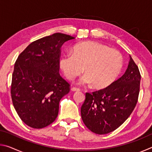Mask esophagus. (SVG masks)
Instances as JSON below:
<instances>
[{"label": "esophagus", "instance_id": "1", "mask_svg": "<svg viewBox=\"0 0 152 152\" xmlns=\"http://www.w3.org/2000/svg\"><path fill=\"white\" fill-rule=\"evenodd\" d=\"M71 90L72 91H80V89L79 88H76V87H72V88H71Z\"/></svg>", "mask_w": 152, "mask_h": 152}]
</instances>
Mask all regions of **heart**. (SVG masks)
<instances>
[{
  "mask_svg": "<svg viewBox=\"0 0 152 152\" xmlns=\"http://www.w3.org/2000/svg\"><path fill=\"white\" fill-rule=\"evenodd\" d=\"M122 56L119 51L95 42L78 43L73 47L72 54L61 56L60 66L64 75L73 80L86 72L79 80L80 84H91L104 88L115 81L122 70Z\"/></svg>",
  "mask_w": 152,
  "mask_h": 152,
  "instance_id": "obj_1",
  "label": "heart"
}]
</instances>
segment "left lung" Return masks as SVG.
Instances as JSON below:
<instances>
[{
  "instance_id": "1",
  "label": "left lung",
  "mask_w": 152,
  "mask_h": 152,
  "mask_svg": "<svg viewBox=\"0 0 152 152\" xmlns=\"http://www.w3.org/2000/svg\"><path fill=\"white\" fill-rule=\"evenodd\" d=\"M141 74L130 56L125 74L107 88L86 92L81 117L94 133L107 134L120 127L132 114L137 102Z\"/></svg>"
}]
</instances>
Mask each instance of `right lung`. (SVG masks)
Instances as JSON below:
<instances>
[{"instance_id": "right-lung-1", "label": "right lung", "mask_w": 152, "mask_h": 152, "mask_svg": "<svg viewBox=\"0 0 152 152\" xmlns=\"http://www.w3.org/2000/svg\"><path fill=\"white\" fill-rule=\"evenodd\" d=\"M74 39L61 33L41 38L28 45L15 61L12 104L20 119L31 127H45L58 117L59 102L70 89L59 73L61 47Z\"/></svg>"}]
</instances>
